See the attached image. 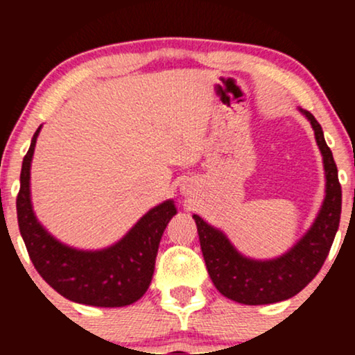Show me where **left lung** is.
Returning a JSON list of instances; mask_svg holds the SVG:
<instances>
[{"mask_svg": "<svg viewBox=\"0 0 355 355\" xmlns=\"http://www.w3.org/2000/svg\"><path fill=\"white\" fill-rule=\"evenodd\" d=\"M302 113L311 120L317 145L324 157L327 190L315 223L288 254L267 262L245 259L230 245L222 232L215 230L198 215H193L202 254L211 282L218 288L220 294L235 302L263 305L280 302L299 294L319 274L339 229L342 189L337 165L334 162L331 148L325 144L320 123L311 112L302 110Z\"/></svg>", "mask_w": 355, "mask_h": 355, "instance_id": "left-lung-1", "label": "left lung"}]
</instances>
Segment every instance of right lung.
<instances>
[{
	"instance_id": "1",
	"label": "right lung",
	"mask_w": 355,
	"mask_h": 355,
	"mask_svg": "<svg viewBox=\"0 0 355 355\" xmlns=\"http://www.w3.org/2000/svg\"><path fill=\"white\" fill-rule=\"evenodd\" d=\"M36 130L21 166L16 197L18 225L28 255L38 274L58 294L95 307H123L137 302L152 282L155 259L164 230L177 214L173 202L155 207L116 245L100 252H81L61 245L36 220L30 202V164Z\"/></svg>"
}]
</instances>
